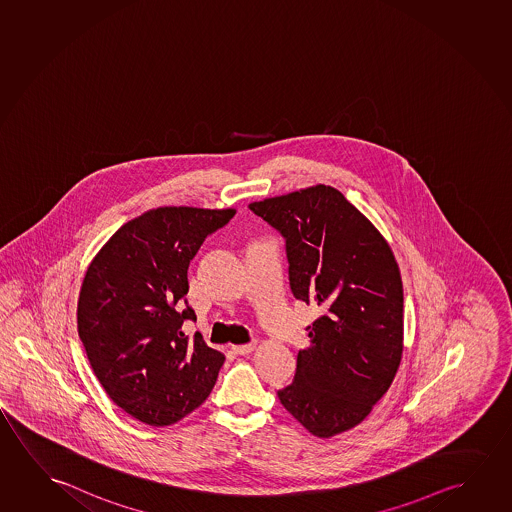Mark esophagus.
Wrapping results in <instances>:
<instances>
[{"mask_svg": "<svg viewBox=\"0 0 512 512\" xmlns=\"http://www.w3.org/2000/svg\"><path fill=\"white\" fill-rule=\"evenodd\" d=\"M234 353L246 356V354L253 353L255 351V344H244V346H232Z\"/></svg>", "mask_w": 512, "mask_h": 512, "instance_id": "34e87169", "label": "esophagus"}]
</instances>
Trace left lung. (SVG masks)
I'll return each mask as SVG.
<instances>
[{"mask_svg":"<svg viewBox=\"0 0 512 512\" xmlns=\"http://www.w3.org/2000/svg\"><path fill=\"white\" fill-rule=\"evenodd\" d=\"M248 207L285 237L294 298L321 312L278 399L317 438L346 433L369 417L401 365L404 298L394 252L331 186Z\"/></svg>","mask_w":512,"mask_h":512,"instance_id":"8db88e82","label":"left lung"}]
</instances>
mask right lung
<instances>
[{
	"label": "right lung",
	"instance_id": "right-lung-1",
	"mask_svg": "<svg viewBox=\"0 0 512 512\" xmlns=\"http://www.w3.org/2000/svg\"><path fill=\"white\" fill-rule=\"evenodd\" d=\"M236 209L158 207L127 221L90 262L78 301L79 339L106 394L143 424L172 425L213 390L225 356L182 323L189 260Z\"/></svg>",
	"mask_w": 512,
	"mask_h": 512
}]
</instances>
